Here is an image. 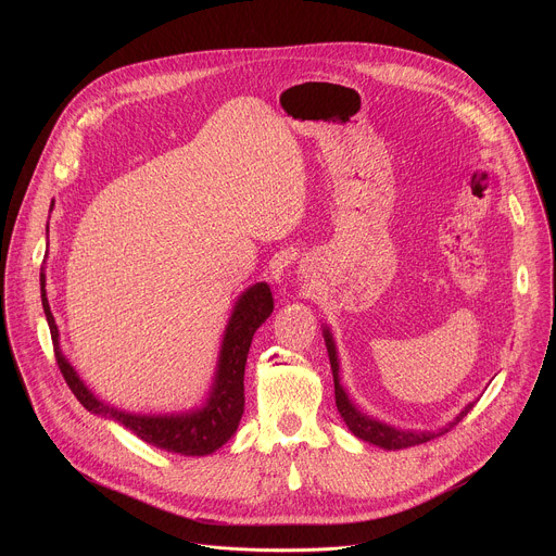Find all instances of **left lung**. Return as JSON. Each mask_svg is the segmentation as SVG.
<instances>
[{
	"label": "left lung",
	"instance_id": "obj_1",
	"mask_svg": "<svg viewBox=\"0 0 556 556\" xmlns=\"http://www.w3.org/2000/svg\"><path fill=\"white\" fill-rule=\"evenodd\" d=\"M324 339H326V348H328V356H330V365H332V376H334V399H337V409L343 418V422L348 425V429L369 442L376 444L380 448L387 451H399V448H407V446H416V444H425L429 440H433L435 435L446 433L448 429H453L470 409L475 403H468L446 427L438 429V431H409V429H395L382 420H376L367 414H363L350 399V393L345 391V387L341 384V365H339V352H337V343L334 337L330 332L328 326H324Z\"/></svg>",
	"mask_w": 556,
	"mask_h": 556
}]
</instances>
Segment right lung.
<instances>
[{"instance_id":"obj_1","label":"right lung","mask_w":556,"mask_h":556,"mask_svg":"<svg viewBox=\"0 0 556 556\" xmlns=\"http://www.w3.org/2000/svg\"><path fill=\"white\" fill-rule=\"evenodd\" d=\"M52 211V208H50ZM41 283V305L46 312V321L50 328V337L54 343V354L59 369L76 395L90 414L108 418L144 440L169 453L180 455H208L217 451L222 444L235 435L240 427L244 414V369L249 350L257 328L273 314L275 301L270 286L260 281L247 288L237 296L232 312L228 316V324L222 337L217 367L213 374L211 389L200 407L178 414H131L118 407L108 405L99 395L81 380L72 363L65 358L59 341V328L54 324V316L50 312L48 294H46V268L41 266L39 275Z\"/></svg>"}]
</instances>
